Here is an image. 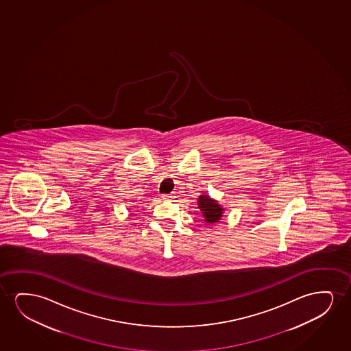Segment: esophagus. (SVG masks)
Masks as SVG:
<instances>
[{
    "mask_svg": "<svg viewBox=\"0 0 351 351\" xmlns=\"http://www.w3.org/2000/svg\"><path fill=\"white\" fill-rule=\"evenodd\" d=\"M173 195H171V194H164L163 195V200H173Z\"/></svg>",
    "mask_w": 351,
    "mask_h": 351,
    "instance_id": "34e87169",
    "label": "esophagus"
}]
</instances>
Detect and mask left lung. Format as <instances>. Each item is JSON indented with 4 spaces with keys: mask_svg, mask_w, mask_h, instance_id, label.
I'll return each instance as SVG.
<instances>
[{
    "mask_svg": "<svg viewBox=\"0 0 351 351\" xmlns=\"http://www.w3.org/2000/svg\"><path fill=\"white\" fill-rule=\"evenodd\" d=\"M197 208L202 211L204 221L207 224L218 223L224 213V207L207 194H202L197 197Z\"/></svg>",
    "mask_w": 351,
    "mask_h": 351,
    "instance_id": "8db88e82",
    "label": "left lung"
}]
</instances>
